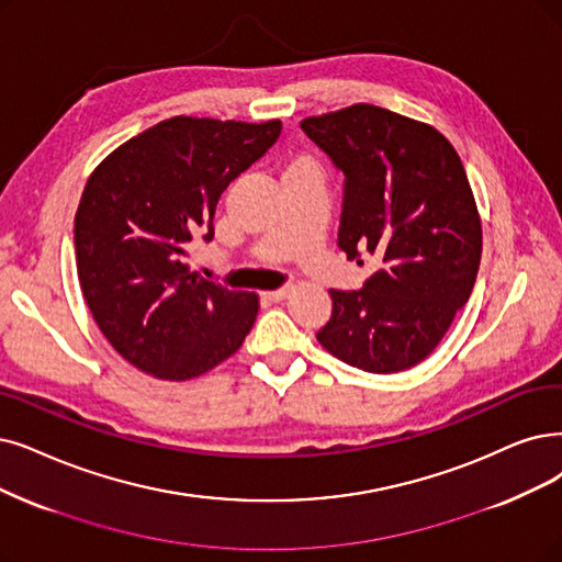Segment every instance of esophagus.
I'll list each match as a JSON object with an SVG mask.
<instances>
[{
  "instance_id": "obj_1",
  "label": "esophagus",
  "mask_w": 562,
  "mask_h": 562,
  "mask_svg": "<svg viewBox=\"0 0 562 562\" xmlns=\"http://www.w3.org/2000/svg\"><path fill=\"white\" fill-rule=\"evenodd\" d=\"M265 300L269 302H281L288 297V288H277V290H267V293H262Z\"/></svg>"
}]
</instances>
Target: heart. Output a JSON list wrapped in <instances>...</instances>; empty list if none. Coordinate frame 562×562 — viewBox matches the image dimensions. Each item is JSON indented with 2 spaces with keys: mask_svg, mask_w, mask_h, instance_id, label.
<instances>
[{
  "mask_svg": "<svg viewBox=\"0 0 562 562\" xmlns=\"http://www.w3.org/2000/svg\"><path fill=\"white\" fill-rule=\"evenodd\" d=\"M295 166H313V164H311V161H306V159H297V161L290 164L288 168H295Z\"/></svg>",
  "mask_w": 562,
  "mask_h": 562,
  "instance_id": "heart-1",
  "label": "heart"
}]
</instances>
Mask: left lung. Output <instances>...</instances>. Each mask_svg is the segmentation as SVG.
Wrapping results in <instances>:
<instances>
[{
  "label": "left lung",
  "mask_w": 562,
  "mask_h": 562,
  "mask_svg": "<svg viewBox=\"0 0 562 562\" xmlns=\"http://www.w3.org/2000/svg\"><path fill=\"white\" fill-rule=\"evenodd\" d=\"M300 126L346 175L339 249L378 260L359 290H329L316 339L362 371H406L434 352L477 279L482 221L463 164L434 126L369 103Z\"/></svg>",
  "instance_id": "1"
}]
</instances>
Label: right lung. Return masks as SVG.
Returning <instances> with one entry per match:
<instances>
[{
  "label": "right lung",
  "instance_id": "obj_1",
  "mask_svg": "<svg viewBox=\"0 0 562 562\" xmlns=\"http://www.w3.org/2000/svg\"><path fill=\"white\" fill-rule=\"evenodd\" d=\"M281 122L170 117L108 154L76 212L85 302L110 346L159 378L203 375L244 344L258 295L189 272V241L214 237L235 177L277 143Z\"/></svg>",
  "mask_w": 562,
  "mask_h": 562
}]
</instances>
